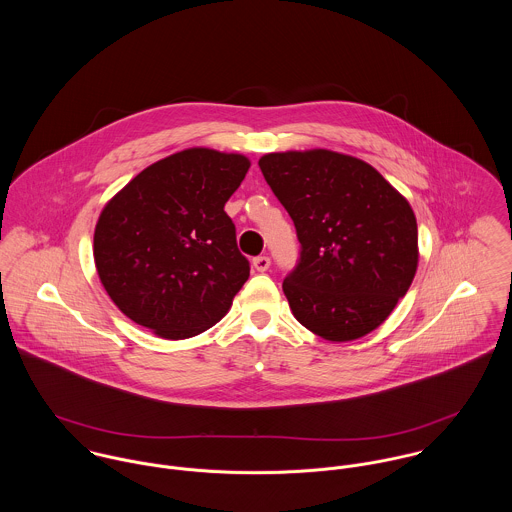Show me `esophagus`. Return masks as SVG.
<instances>
[{"instance_id": "34e87169", "label": "esophagus", "mask_w": 512, "mask_h": 512, "mask_svg": "<svg viewBox=\"0 0 512 512\" xmlns=\"http://www.w3.org/2000/svg\"><path fill=\"white\" fill-rule=\"evenodd\" d=\"M252 266L258 270V272H266L270 268V258L268 256H256L252 260Z\"/></svg>"}]
</instances>
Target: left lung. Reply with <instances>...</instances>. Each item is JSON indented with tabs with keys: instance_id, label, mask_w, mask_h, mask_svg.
Listing matches in <instances>:
<instances>
[{
	"instance_id": "8db88e82",
	"label": "left lung",
	"mask_w": 512,
	"mask_h": 512,
	"mask_svg": "<svg viewBox=\"0 0 512 512\" xmlns=\"http://www.w3.org/2000/svg\"><path fill=\"white\" fill-rule=\"evenodd\" d=\"M258 165L301 244L282 286L295 319L327 341L365 337L416 276L410 203L372 165L337 151L268 153Z\"/></svg>"
}]
</instances>
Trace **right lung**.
<instances>
[{
  "label": "right lung",
  "instance_id": "right-lung-1",
  "mask_svg": "<svg viewBox=\"0 0 512 512\" xmlns=\"http://www.w3.org/2000/svg\"><path fill=\"white\" fill-rule=\"evenodd\" d=\"M250 167L240 153L191 147L136 175L94 230L104 290L134 323L163 339L220 321L250 276L224 203Z\"/></svg>",
  "mask_w": 512,
  "mask_h": 512
}]
</instances>
